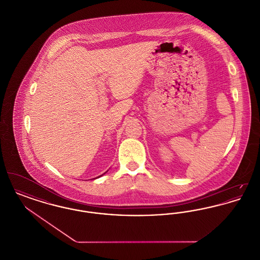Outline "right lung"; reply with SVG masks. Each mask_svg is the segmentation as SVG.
Wrapping results in <instances>:
<instances>
[{"label": "right lung", "mask_w": 260, "mask_h": 260, "mask_svg": "<svg viewBox=\"0 0 260 260\" xmlns=\"http://www.w3.org/2000/svg\"><path fill=\"white\" fill-rule=\"evenodd\" d=\"M100 176H101V175H100Z\"/></svg>", "instance_id": "1"}]
</instances>
